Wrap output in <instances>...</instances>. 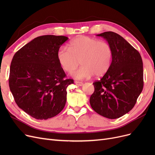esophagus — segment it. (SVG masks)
<instances>
[{"label":"esophagus","mask_w":155,"mask_h":155,"mask_svg":"<svg viewBox=\"0 0 155 155\" xmlns=\"http://www.w3.org/2000/svg\"><path fill=\"white\" fill-rule=\"evenodd\" d=\"M75 83L77 85H79V86H82L83 85V82H81V81H75Z\"/></svg>","instance_id":"esophagus-1"}]
</instances>
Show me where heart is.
I'll use <instances>...</instances> for the list:
<instances>
[{"label":"heart","instance_id":"b5f03b06","mask_svg":"<svg viewBox=\"0 0 155 155\" xmlns=\"http://www.w3.org/2000/svg\"><path fill=\"white\" fill-rule=\"evenodd\" d=\"M112 49L105 41L80 36L70 41L68 48L61 47L57 53L60 67L67 72L76 69L80 63L82 66L71 73L75 79H88L94 75L97 77L105 74L112 63Z\"/></svg>","mask_w":155,"mask_h":155}]
</instances>
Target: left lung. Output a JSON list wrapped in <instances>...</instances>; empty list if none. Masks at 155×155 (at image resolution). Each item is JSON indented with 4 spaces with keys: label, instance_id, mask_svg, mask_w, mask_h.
I'll list each match as a JSON object with an SVG mask.
<instances>
[{
    "label": "left lung",
    "instance_id": "8db88e82",
    "mask_svg": "<svg viewBox=\"0 0 155 155\" xmlns=\"http://www.w3.org/2000/svg\"><path fill=\"white\" fill-rule=\"evenodd\" d=\"M97 36L107 41L113 56L107 72L93 83L94 92L90 104L100 115L118 118L133 109L142 91V59L138 51L116 33L105 31Z\"/></svg>",
    "mask_w": 155,
    "mask_h": 155
}]
</instances>
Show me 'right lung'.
Returning <instances> with one entry per match:
<instances>
[{"label": "right lung", "instance_id": "add662e5", "mask_svg": "<svg viewBox=\"0 0 155 155\" xmlns=\"http://www.w3.org/2000/svg\"><path fill=\"white\" fill-rule=\"evenodd\" d=\"M68 37L46 35L25 45L12 59L9 86L18 107L37 120L58 115L67 101V88L74 83L66 77L57 58Z\"/></svg>", "mask_w": 155, "mask_h": 155}]
</instances>
